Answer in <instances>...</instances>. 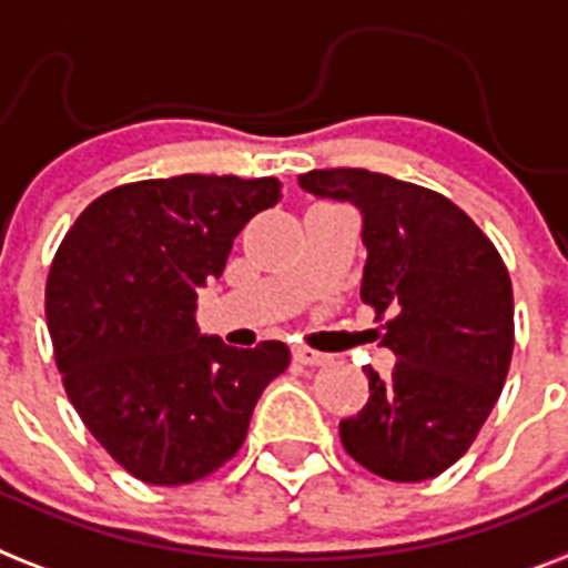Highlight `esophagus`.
Listing matches in <instances>:
<instances>
[{"label": "esophagus", "instance_id": "34e87169", "mask_svg": "<svg viewBox=\"0 0 568 568\" xmlns=\"http://www.w3.org/2000/svg\"><path fill=\"white\" fill-rule=\"evenodd\" d=\"M293 357H295V363H302V365H325L327 359H331L327 354L307 348V345H295Z\"/></svg>", "mask_w": 568, "mask_h": 568}]
</instances>
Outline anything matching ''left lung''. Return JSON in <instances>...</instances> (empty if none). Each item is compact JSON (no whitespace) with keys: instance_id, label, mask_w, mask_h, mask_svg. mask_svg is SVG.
<instances>
[{"instance_id":"1","label":"left lung","mask_w":568,"mask_h":568,"mask_svg":"<svg viewBox=\"0 0 568 568\" xmlns=\"http://www.w3.org/2000/svg\"><path fill=\"white\" fill-rule=\"evenodd\" d=\"M307 194L363 214L365 304L392 313L383 345L397 365L368 368V403L339 420L342 447L388 481H424L467 453L505 386L514 293L503 257L456 203L365 168L298 176Z\"/></svg>"}]
</instances>
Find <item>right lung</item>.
<instances>
[{
  "instance_id": "right-lung-1",
  "label": "right lung",
  "mask_w": 568,
  "mask_h": 568,
  "mask_svg": "<svg viewBox=\"0 0 568 568\" xmlns=\"http://www.w3.org/2000/svg\"><path fill=\"white\" fill-rule=\"evenodd\" d=\"M278 200L275 176L182 173L106 191L65 232L45 284L54 359L89 433L135 479L189 485L223 467L290 365L284 342L232 348L196 325V290Z\"/></svg>"
}]
</instances>
